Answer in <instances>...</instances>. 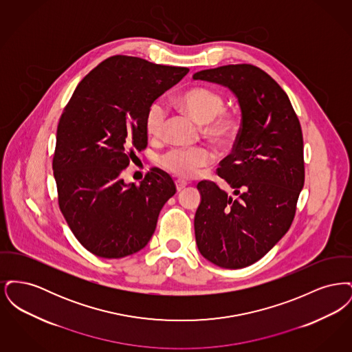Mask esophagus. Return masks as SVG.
<instances>
[{
    "mask_svg": "<svg viewBox=\"0 0 352 352\" xmlns=\"http://www.w3.org/2000/svg\"><path fill=\"white\" fill-rule=\"evenodd\" d=\"M175 186H177V190H178V191H182L184 187L187 186V182H184L182 179H177V181H175Z\"/></svg>",
    "mask_w": 352,
    "mask_h": 352,
    "instance_id": "esophagus-1",
    "label": "esophagus"
}]
</instances>
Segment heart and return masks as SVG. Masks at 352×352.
Here are the masks:
<instances>
[{
	"label": "heart",
	"instance_id": "b5f03b06",
	"mask_svg": "<svg viewBox=\"0 0 352 352\" xmlns=\"http://www.w3.org/2000/svg\"><path fill=\"white\" fill-rule=\"evenodd\" d=\"M178 102L190 116L201 122V133L214 144L224 146L239 132L240 118L224 109L226 98L208 87H192L182 92ZM168 118V109L160 100L151 102L145 112V131L151 138H161ZM214 161L210 148L198 145L190 148H171L160 157V164L173 175L181 178L197 177L201 170Z\"/></svg>",
	"mask_w": 352,
	"mask_h": 352
}]
</instances>
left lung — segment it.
<instances>
[{
	"mask_svg": "<svg viewBox=\"0 0 352 352\" xmlns=\"http://www.w3.org/2000/svg\"><path fill=\"white\" fill-rule=\"evenodd\" d=\"M192 78L228 87L241 108L234 149L217 170L234 195L215 182L198 184L197 245L221 268H245L276 245L296 217L305 182L301 124L284 89L261 68L228 65Z\"/></svg>",
	"mask_w": 352,
	"mask_h": 352,
	"instance_id": "1",
	"label": "left lung"
}]
</instances>
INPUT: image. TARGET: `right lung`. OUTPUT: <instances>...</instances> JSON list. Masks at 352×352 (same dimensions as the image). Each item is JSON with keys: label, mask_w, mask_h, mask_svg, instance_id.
Wrapping results in <instances>:
<instances>
[{"label": "right lung", "mask_w": 352, "mask_h": 352, "mask_svg": "<svg viewBox=\"0 0 352 352\" xmlns=\"http://www.w3.org/2000/svg\"><path fill=\"white\" fill-rule=\"evenodd\" d=\"M187 72L113 55L75 88L59 118L52 170L59 208L87 251L120 258L151 240L175 184L158 168L140 184L126 186L120 175L148 145V107Z\"/></svg>", "instance_id": "obj_1"}]
</instances>
